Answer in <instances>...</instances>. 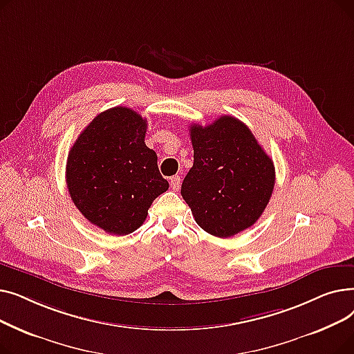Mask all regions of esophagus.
Returning <instances> with one entry per match:
<instances>
[{
	"mask_svg": "<svg viewBox=\"0 0 354 354\" xmlns=\"http://www.w3.org/2000/svg\"><path fill=\"white\" fill-rule=\"evenodd\" d=\"M169 182H171V187H172L174 191H179V188H180V176L175 175V176L171 178Z\"/></svg>",
	"mask_w": 354,
	"mask_h": 354,
	"instance_id": "esophagus-1",
	"label": "esophagus"
}]
</instances>
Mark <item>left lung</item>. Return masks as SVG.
Instances as JSON below:
<instances>
[{
    "label": "left lung",
    "instance_id": "8db88e82",
    "mask_svg": "<svg viewBox=\"0 0 354 354\" xmlns=\"http://www.w3.org/2000/svg\"><path fill=\"white\" fill-rule=\"evenodd\" d=\"M194 166L180 194L196 224L228 238L254 225L270 202L275 169L247 124L221 116L208 126L191 124Z\"/></svg>",
    "mask_w": 354,
    "mask_h": 354
}]
</instances>
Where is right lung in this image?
Masks as SVG:
<instances>
[{"mask_svg": "<svg viewBox=\"0 0 354 354\" xmlns=\"http://www.w3.org/2000/svg\"><path fill=\"white\" fill-rule=\"evenodd\" d=\"M147 123L129 107L93 119L71 146L66 182L84 218L111 235L136 231L152 202L169 188L155 151L145 143Z\"/></svg>", "mask_w": 354, "mask_h": 354, "instance_id": "1", "label": "right lung"}]
</instances>
